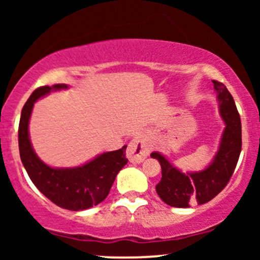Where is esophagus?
<instances>
[{"mask_svg": "<svg viewBox=\"0 0 260 260\" xmlns=\"http://www.w3.org/2000/svg\"><path fill=\"white\" fill-rule=\"evenodd\" d=\"M149 148L147 143L142 138H134L131 140L127 149V156L131 162L140 164L148 156Z\"/></svg>", "mask_w": 260, "mask_h": 260, "instance_id": "esophagus-1", "label": "esophagus"}]
</instances>
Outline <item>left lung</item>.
I'll list each match as a JSON object with an SVG mask.
<instances>
[{
    "label": "left lung",
    "mask_w": 260,
    "mask_h": 260,
    "mask_svg": "<svg viewBox=\"0 0 260 260\" xmlns=\"http://www.w3.org/2000/svg\"><path fill=\"white\" fill-rule=\"evenodd\" d=\"M213 83L225 129L219 150L210 165L198 172H182L160 153L154 151L150 155L161 166V180L156 184V193L170 207L189 208L194 202L204 204L211 201L226 187L237 165L242 148L240 113L226 86L216 80Z\"/></svg>",
    "instance_id": "1"
}]
</instances>
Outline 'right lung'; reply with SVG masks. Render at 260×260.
Segmentation results:
<instances>
[{
    "mask_svg": "<svg viewBox=\"0 0 260 260\" xmlns=\"http://www.w3.org/2000/svg\"><path fill=\"white\" fill-rule=\"evenodd\" d=\"M66 84L40 86L32 91L20 115L18 144L23 166L35 187L58 207L67 210H84L98 205L109 194L120 170L128 162L126 148L100 154L78 168L55 169L38 157L29 139V120L35 101L50 91L67 89Z\"/></svg>",
    "mask_w": 260,
    "mask_h": 260,
    "instance_id": "add662e5",
    "label": "right lung"
}]
</instances>
